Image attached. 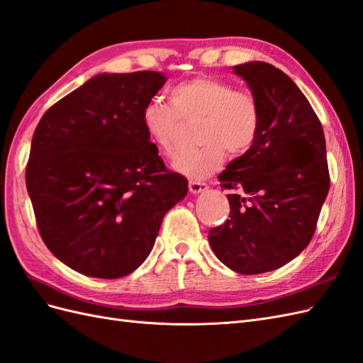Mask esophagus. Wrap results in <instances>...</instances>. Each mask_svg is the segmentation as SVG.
<instances>
[{"label":"esophagus","instance_id":"esophagus-1","mask_svg":"<svg viewBox=\"0 0 363 363\" xmlns=\"http://www.w3.org/2000/svg\"><path fill=\"white\" fill-rule=\"evenodd\" d=\"M208 189V184L203 182H189V191L191 194H201Z\"/></svg>","mask_w":363,"mask_h":363}]
</instances>
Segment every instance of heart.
Instances as JSON below:
<instances>
[{
	"instance_id": "heart-1",
	"label": "heart",
	"mask_w": 363,
	"mask_h": 363,
	"mask_svg": "<svg viewBox=\"0 0 363 363\" xmlns=\"http://www.w3.org/2000/svg\"><path fill=\"white\" fill-rule=\"evenodd\" d=\"M200 119L199 150L180 154L172 169L183 177L200 180L217 171L232 155L247 152L259 130V105L253 94L238 91L233 84L212 76H199L175 85L169 104L152 99L143 106L140 121L148 139L169 155L182 122Z\"/></svg>"
}]
</instances>
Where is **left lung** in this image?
<instances>
[{"label": "left lung", "instance_id": "1", "mask_svg": "<svg viewBox=\"0 0 363 363\" xmlns=\"http://www.w3.org/2000/svg\"><path fill=\"white\" fill-rule=\"evenodd\" d=\"M259 105L252 148L218 180L230 213L209 230L217 258L241 275L277 270L308 246L328 189L325 137L298 85L279 68L252 61L232 67Z\"/></svg>", "mask_w": 363, "mask_h": 363}]
</instances>
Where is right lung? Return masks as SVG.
Returning <instances> with one entry per match:
<instances>
[{"label":"right lung","mask_w":363,"mask_h":363,"mask_svg":"<svg viewBox=\"0 0 363 363\" xmlns=\"http://www.w3.org/2000/svg\"><path fill=\"white\" fill-rule=\"evenodd\" d=\"M164 82L159 72L96 74L36 126L26 184L38 229L82 275H130L151 253L164 213L188 194L140 121Z\"/></svg>","instance_id":"obj_1"}]
</instances>
